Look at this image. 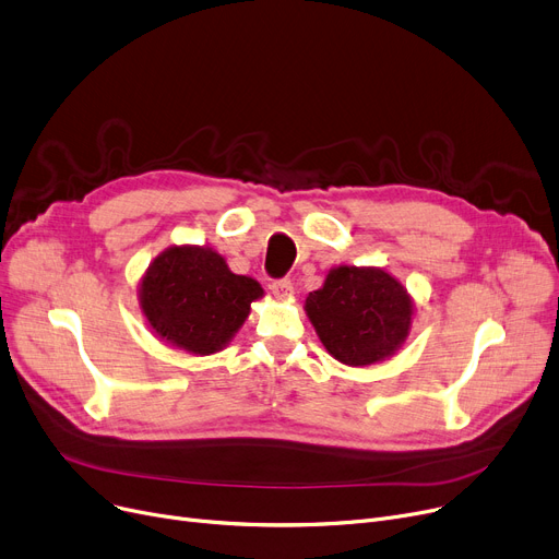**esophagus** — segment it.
<instances>
[{
  "label": "esophagus",
  "instance_id": "1",
  "mask_svg": "<svg viewBox=\"0 0 559 559\" xmlns=\"http://www.w3.org/2000/svg\"><path fill=\"white\" fill-rule=\"evenodd\" d=\"M272 295H274L276 299H281V301H287L292 295H295V285H292L287 278L274 281V283H272Z\"/></svg>",
  "mask_w": 559,
  "mask_h": 559
}]
</instances>
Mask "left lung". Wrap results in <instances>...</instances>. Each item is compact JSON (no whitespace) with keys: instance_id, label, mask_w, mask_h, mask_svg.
<instances>
[{"instance_id":"8db88e82","label":"left lung","mask_w":559,"mask_h":559,"mask_svg":"<svg viewBox=\"0 0 559 559\" xmlns=\"http://www.w3.org/2000/svg\"><path fill=\"white\" fill-rule=\"evenodd\" d=\"M306 314L329 354L348 367L392 358L413 329L415 301L380 267H333L306 297Z\"/></svg>"}]
</instances>
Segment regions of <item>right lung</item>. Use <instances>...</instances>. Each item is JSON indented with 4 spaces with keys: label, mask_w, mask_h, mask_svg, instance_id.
Here are the masks:
<instances>
[{
    "label": "right lung",
    "mask_w": 559,
    "mask_h": 559,
    "mask_svg": "<svg viewBox=\"0 0 559 559\" xmlns=\"http://www.w3.org/2000/svg\"><path fill=\"white\" fill-rule=\"evenodd\" d=\"M264 289L233 274L211 247L171 245L154 258L138 285L146 324L167 344L192 356H213L242 329Z\"/></svg>",
    "instance_id": "obj_1"
}]
</instances>
